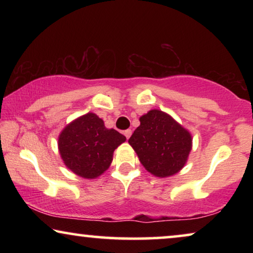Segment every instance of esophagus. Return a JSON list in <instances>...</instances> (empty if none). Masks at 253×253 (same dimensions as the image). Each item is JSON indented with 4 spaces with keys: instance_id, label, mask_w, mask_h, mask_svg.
Returning a JSON list of instances; mask_svg holds the SVG:
<instances>
[{
    "instance_id": "34e87169",
    "label": "esophagus",
    "mask_w": 253,
    "mask_h": 253,
    "mask_svg": "<svg viewBox=\"0 0 253 253\" xmlns=\"http://www.w3.org/2000/svg\"><path fill=\"white\" fill-rule=\"evenodd\" d=\"M131 133H132V131H131L130 129H127V130L124 131V136L126 137V139H129L130 136H131Z\"/></svg>"
}]
</instances>
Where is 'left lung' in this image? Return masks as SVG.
<instances>
[{
    "label": "left lung",
    "instance_id": "left-lung-1",
    "mask_svg": "<svg viewBox=\"0 0 253 253\" xmlns=\"http://www.w3.org/2000/svg\"><path fill=\"white\" fill-rule=\"evenodd\" d=\"M139 121L140 126L130 137L129 144L141 165L158 177L177 174L192 148L191 133L159 109L150 110Z\"/></svg>",
    "mask_w": 253,
    "mask_h": 253
}]
</instances>
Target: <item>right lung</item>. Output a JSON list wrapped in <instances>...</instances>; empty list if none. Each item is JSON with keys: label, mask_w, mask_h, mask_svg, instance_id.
Returning a JSON list of instances; mask_svg holds the SVG:
<instances>
[{"label": "right lung", "mask_w": 253, "mask_h": 253, "mask_svg": "<svg viewBox=\"0 0 253 253\" xmlns=\"http://www.w3.org/2000/svg\"><path fill=\"white\" fill-rule=\"evenodd\" d=\"M126 138L107 129L94 113H87L62 130L58 151L64 165L83 178H96L109 168L113 153Z\"/></svg>", "instance_id": "1"}]
</instances>
